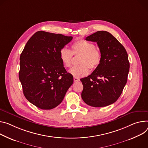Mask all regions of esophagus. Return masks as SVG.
Masks as SVG:
<instances>
[{
  "label": "esophagus",
  "mask_w": 148,
  "mask_h": 148,
  "mask_svg": "<svg viewBox=\"0 0 148 148\" xmlns=\"http://www.w3.org/2000/svg\"><path fill=\"white\" fill-rule=\"evenodd\" d=\"M74 81L75 82H77L79 81V79L78 78H76V77H74Z\"/></svg>",
  "instance_id": "obj_1"
}]
</instances>
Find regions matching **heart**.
I'll list each match as a JSON object with an SVG mask.
<instances>
[{"label": "heart", "mask_w": 148, "mask_h": 148, "mask_svg": "<svg viewBox=\"0 0 148 148\" xmlns=\"http://www.w3.org/2000/svg\"><path fill=\"white\" fill-rule=\"evenodd\" d=\"M72 51L62 48L59 53V58L62 65L69 68L71 65L73 55H81L78 65L74 66L69 70V73L76 78L87 75L91 70H95L101 61V53L93 44L84 39L75 41L71 46Z\"/></svg>", "instance_id": "obj_1"}]
</instances>
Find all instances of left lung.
I'll return each mask as SVG.
<instances>
[{"label": "left lung", "mask_w": 148, "mask_h": 148, "mask_svg": "<svg viewBox=\"0 0 148 148\" xmlns=\"http://www.w3.org/2000/svg\"><path fill=\"white\" fill-rule=\"evenodd\" d=\"M86 40L97 42L102 58L91 75L80 79L83 85L82 99L92 107L110 105L120 96L127 83L130 67L127 53L118 40L107 31H97Z\"/></svg>", "instance_id": "obj_1"}]
</instances>
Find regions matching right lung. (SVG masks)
Returning <instances> with one entry per match:
<instances>
[{"instance_id":"1","label":"right lung","mask_w":148,"mask_h":148,"mask_svg":"<svg viewBox=\"0 0 148 148\" xmlns=\"http://www.w3.org/2000/svg\"><path fill=\"white\" fill-rule=\"evenodd\" d=\"M73 39L42 31L35 33L20 56L19 78L25 97L38 108L58 106L73 83L59 58L60 50Z\"/></svg>"}]
</instances>
